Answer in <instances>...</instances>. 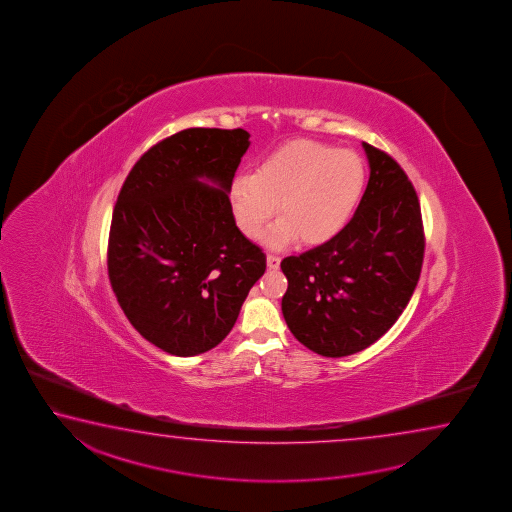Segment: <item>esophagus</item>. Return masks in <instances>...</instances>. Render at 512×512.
Returning <instances> with one entry per match:
<instances>
[{
	"mask_svg": "<svg viewBox=\"0 0 512 512\" xmlns=\"http://www.w3.org/2000/svg\"><path fill=\"white\" fill-rule=\"evenodd\" d=\"M279 263H281V258H279L278 254H272V252L267 254V267H269V269H279Z\"/></svg>",
	"mask_w": 512,
	"mask_h": 512,
	"instance_id": "esophagus-1",
	"label": "esophagus"
}]
</instances>
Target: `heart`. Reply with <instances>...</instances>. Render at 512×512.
Here are the masks:
<instances>
[{
    "instance_id": "b5f03b06",
    "label": "heart",
    "mask_w": 512,
    "mask_h": 512,
    "mask_svg": "<svg viewBox=\"0 0 512 512\" xmlns=\"http://www.w3.org/2000/svg\"><path fill=\"white\" fill-rule=\"evenodd\" d=\"M364 165L351 150L313 139L286 141L263 157L254 174L231 181L236 224L258 238L276 213L265 240L279 247L294 240L317 245L340 233L364 190Z\"/></svg>"
}]
</instances>
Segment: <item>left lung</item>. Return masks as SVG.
Returning a JSON list of instances; mask_svg holds the SVG:
<instances>
[{
    "instance_id": "obj_1",
    "label": "left lung",
    "mask_w": 512,
    "mask_h": 512,
    "mask_svg": "<svg viewBox=\"0 0 512 512\" xmlns=\"http://www.w3.org/2000/svg\"><path fill=\"white\" fill-rule=\"evenodd\" d=\"M364 145L369 182L355 215L331 240L281 261V301L294 337L313 353L353 355L398 321L416 290L425 231L416 190L380 148Z\"/></svg>"
}]
</instances>
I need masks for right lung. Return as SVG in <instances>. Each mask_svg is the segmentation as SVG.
<instances>
[{"label": "right lung", "instance_id": "1", "mask_svg": "<svg viewBox=\"0 0 512 512\" xmlns=\"http://www.w3.org/2000/svg\"><path fill=\"white\" fill-rule=\"evenodd\" d=\"M243 129H186L132 166L107 247L114 295L139 335L175 356L218 346L267 269L229 200L251 145Z\"/></svg>", "mask_w": 512, "mask_h": 512}]
</instances>
